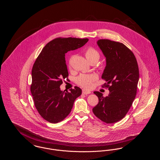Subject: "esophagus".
<instances>
[{
	"mask_svg": "<svg viewBox=\"0 0 160 160\" xmlns=\"http://www.w3.org/2000/svg\"><path fill=\"white\" fill-rule=\"evenodd\" d=\"M82 93L84 94V95H88V94H89L91 93V92L88 91H86V90H83L82 91Z\"/></svg>",
	"mask_w": 160,
	"mask_h": 160,
	"instance_id": "1",
	"label": "esophagus"
}]
</instances>
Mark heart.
<instances>
[{
  "label": "heart",
  "instance_id": "b5f03b06",
  "mask_svg": "<svg viewBox=\"0 0 160 160\" xmlns=\"http://www.w3.org/2000/svg\"><path fill=\"white\" fill-rule=\"evenodd\" d=\"M85 56L89 62L93 61L98 62L99 59V54L95 49L89 47L85 51ZM72 58L69 59V64H71ZM97 78L95 74H82L77 78V83L85 89H91L93 82Z\"/></svg>",
  "mask_w": 160,
  "mask_h": 160
}]
</instances>
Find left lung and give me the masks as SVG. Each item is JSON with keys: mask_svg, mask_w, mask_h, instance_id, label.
Returning <instances> with one entry per match:
<instances>
[{"mask_svg": "<svg viewBox=\"0 0 160 160\" xmlns=\"http://www.w3.org/2000/svg\"><path fill=\"white\" fill-rule=\"evenodd\" d=\"M97 44L106 58L102 78L107 83L109 94L104 97L98 91V104L93 108L94 114L103 122L113 123L128 113L137 93L139 71L133 53L122 43L109 39H99Z\"/></svg>", "mask_w": 160, "mask_h": 160, "instance_id": "1", "label": "left lung"}]
</instances>
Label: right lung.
<instances>
[{"label": "right lung", "instance_id": "add662e5", "mask_svg": "<svg viewBox=\"0 0 160 160\" xmlns=\"http://www.w3.org/2000/svg\"><path fill=\"white\" fill-rule=\"evenodd\" d=\"M88 41V38H56L46 44L35 62L31 91L38 113L47 121L56 123L63 121L81 95L78 87L65 92L60 86L68 76L65 53L82 47Z\"/></svg>", "mask_w": 160, "mask_h": 160}]
</instances>
